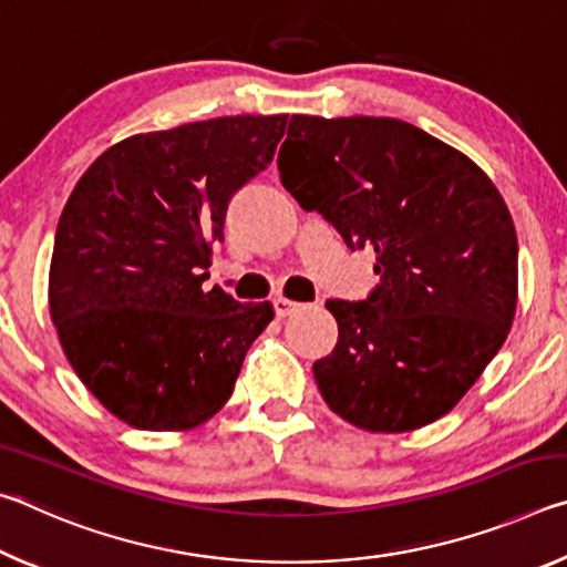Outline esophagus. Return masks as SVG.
Returning a JSON list of instances; mask_svg holds the SVG:
<instances>
[{
  "label": "esophagus",
  "mask_w": 567,
  "mask_h": 567,
  "mask_svg": "<svg viewBox=\"0 0 567 567\" xmlns=\"http://www.w3.org/2000/svg\"><path fill=\"white\" fill-rule=\"evenodd\" d=\"M272 307H275V315L277 318H287V315H292L297 307H300V302L295 300H287V297H275L272 300Z\"/></svg>",
  "instance_id": "1"
}]
</instances>
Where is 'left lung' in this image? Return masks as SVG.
Here are the masks:
<instances>
[{
    "label": "left lung",
    "mask_w": 567,
    "mask_h": 567,
    "mask_svg": "<svg viewBox=\"0 0 567 567\" xmlns=\"http://www.w3.org/2000/svg\"><path fill=\"white\" fill-rule=\"evenodd\" d=\"M285 189L350 249L372 247L368 300H328L338 344L312 364L332 412L370 433L435 422L503 348L517 305V237L491 177L392 117L292 114Z\"/></svg>",
    "instance_id": "1"
}]
</instances>
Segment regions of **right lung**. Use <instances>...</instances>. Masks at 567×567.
<instances>
[{"label":"right lung","mask_w":567,"mask_h":567,"mask_svg":"<svg viewBox=\"0 0 567 567\" xmlns=\"http://www.w3.org/2000/svg\"><path fill=\"white\" fill-rule=\"evenodd\" d=\"M287 114L134 134L92 162L56 225L50 315L66 360L112 415L189 430L233 395L270 302L205 292L235 192L272 162Z\"/></svg>","instance_id":"1"}]
</instances>
